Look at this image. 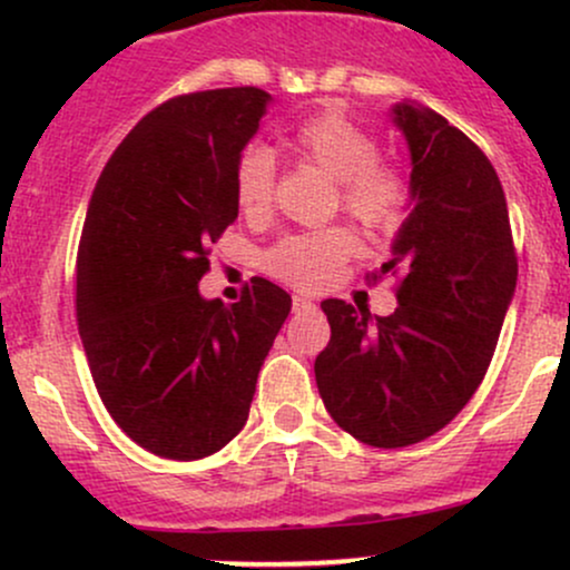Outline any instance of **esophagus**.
Returning a JSON list of instances; mask_svg holds the SVG:
<instances>
[{"instance_id": "34e87169", "label": "esophagus", "mask_w": 570, "mask_h": 570, "mask_svg": "<svg viewBox=\"0 0 570 570\" xmlns=\"http://www.w3.org/2000/svg\"><path fill=\"white\" fill-rule=\"evenodd\" d=\"M313 307H316V305H313L311 299H305V297H297V294H294V297H292V311H294V313L313 311Z\"/></svg>"}]
</instances>
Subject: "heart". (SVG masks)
<instances>
[{"label": "heart", "instance_id": "heart-1", "mask_svg": "<svg viewBox=\"0 0 570 570\" xmlns=\"http://www.w3.org/2000/svg\"><path fill=\"white\" fill-rule=\"evenodd\" d=\"M292 149L299 160L340 185V206L372 233H389L402 225L410 206V179L394 166H383L381 144L370 130L345 115H313L294 130ZM238 208L252 219H263L273 206L276 155L263 144L240 153L233 176ZM356 240L348 230H316L286 235L265 254L271 276L305 292H318L335 281L340 265L351 257Z\"/></svg>", "mask_w": 570, "mask_h": 570}]
</instances>
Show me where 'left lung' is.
Listing matches in <instances>:
<instances>
[{
    "mask_svg": "<svg viewBox=\"0 0 570 570\" xmlns=\"http://www.w3.org/2000/svg\"><path fill=\"white\" fill-rule=\"evenodd\" d=\"M410 149V214L383 273H399V307L324 299L330 345L316 356L324 407L372 448H407L466 407L512 305L517 257L507 195L482 149L434 109L391 107Z\"/></svg>",
    "mask_w": 570,
    "mask_h": 570,
    "instance_id": "obj_1",
    "label": "left lung"
}]
</instances>
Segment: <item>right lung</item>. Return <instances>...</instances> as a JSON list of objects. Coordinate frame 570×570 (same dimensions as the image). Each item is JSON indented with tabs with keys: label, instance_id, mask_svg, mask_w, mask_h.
Here are the masks:
<instances>
[{
	"label": "right lung",
	"instance_id": "1",
	"mask_svg": "<svg viewBox=\"0 0 570 570\" xmlns=\"http://www.w3.org/2000/svg\"><path fill=\"white\" fill-rule=\"evenodd\" d=\"M271 94L222 88L160 104L98 176L77 254V324L104 407L136 444L198 461L246 426L292 297L254 278L240 303L198 289L238 219L233 176Z\"/></svg>",
	"mask_w": 570,
	"mask_h": 570
}]
</instances>
